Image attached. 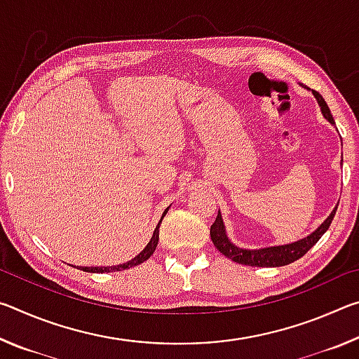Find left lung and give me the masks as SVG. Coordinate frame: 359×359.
<instances>
[{
    "mask_svg": "<svg viewBox=\"0 0 359 359\" xmlns=\"http://www.w3.org/2000/svg\"><path fill=\"white\" fill-rule=\"evenodd\" d=\"M312 93L318 101V106L321 109L323 117L330 121L331 125H334V118L331 115V111H330V107H327L326 101L323 100V96H321L318 92H315V90H312ZM336 210H337V208H334L330 217H327L326 220L321 223L312 234H309L307 238L296 241V242H291V244L257 248V250L241 248L238 245H234L233 242L228 239L226 231H224L222 214H220V210H218L215 222L210 226V239H212V242H214V245L217 247L218 252L223 253L224 257L236 261V263H239V264L253 266V267L287 266L290 263H293V261L299 259L301 257H304V255H306L315 244H317L321 236H323L327 231V228H330L332 218H334V215H336Z\"/></svg>",
    "mask_w": 359,
    "mask_h": 359,
    "instance_id": "8db88e82",
    "label": "left lung"
}]
</instances>
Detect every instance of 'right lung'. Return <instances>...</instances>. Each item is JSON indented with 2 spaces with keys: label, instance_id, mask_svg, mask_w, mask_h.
I'll return each instance as SVG.
<instances>
[{
  "label": "right lung",
  "instance_id": "1",
  "mask_svg": "<svg viewBox=\"0 0 359 359\" xmlns=\"http://www.w3.org/2000/svg\"><path fill=\"white\" fill-rule=\"evenodd\" d=\"M168 210H169V208H168L165 212H163L161 220H163V217L166 215ZM161 220H160V223L156 224V228H155V231H154V236H151V239H150V242L147 244V247H145L144 250L137 255V257H135L131 261H128V263L117 264V266H104V267H96V266L88 267V266H85V267H81V269L85 271V272H96V274H98V272H101V274H102V272H115V271L130 269V267H133V266H137V264L144 263V261H147V259L151 257V255H154L155 248H156V245H158V234H160V224H161Z\"/></svg>",
  "mask_w": 359,
  "mask_h": 359
}]
</instances>
